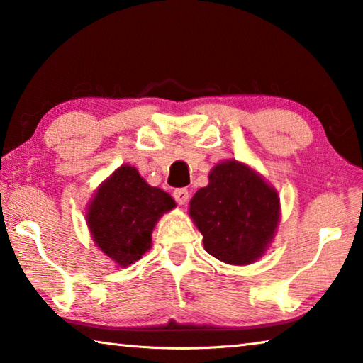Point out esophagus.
Here are the masks:
<instances>
[{
    "mask_svg": "<svg viewBox=\"0 0 363 363\" xmlns=\"http://www.w3.org/2000/svg\"><path fill=\"white\" fill-rule=\"evenodd\" d=\"M173 196H174V200L177 201V205H186L187 201H189V192L186 189H176L174 192H173Z\"/></svg>",
    "mask_w": 363,
    "mask_h": 363,
    "instance_id": "obj_1",
    "label": "esophagus"
}]
</instances>
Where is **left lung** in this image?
Segmentation results:
<instances>
[{
    "instance_id": "1",
    "label": "left lung",
    "mask_w": 363,
    "mask_h": 363,
    "mask_svg": "<svg viewBox=\"0 0 363 363\" xmlns=\"http://www.w3.org/2000/svg\"><path fill=\"white\" fill-rule=\"evenodd\" d=\"M208 181L189 203V216L203 235L206 253L232 266L256 262L277 232L279 192L238 160L214 164Z\"/></svg>"
}]
</instances>
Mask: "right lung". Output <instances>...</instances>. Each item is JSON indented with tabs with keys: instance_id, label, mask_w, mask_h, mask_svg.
<instances>
[{
	"instance_id": "1",
	"label": "right lung",
	"mask_w": 363,
	"mask_h": 363,
	"mask_svg": "<svg viewBox=\"0 0 363 363\" xmlns=\"http://www.w3.org/2000/svg\"><path fill=\"white\" fill-rule=\"evenodd\" d=\"M173 208L176 201L168 192L149 186L134 167L121 164L86 205V224L96 247L118 267H128L150 250L155 224Z\"/></svg>"
}]
</instances>
